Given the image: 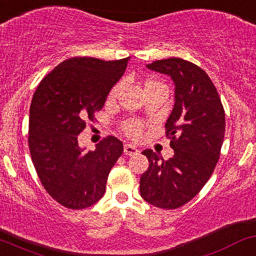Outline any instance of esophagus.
I'll use <instances>...</instances> for the list:
<instances>
[{
	"label": "esophagus",
	"instance_id": "1",
	"mask_svg": "<svg viewBox=\"0 0 256 256\" xmlns=\"http://www.w3.org/2000/svg\"><path fill=\"white\" fill-rule=\"evenodd\" d=\"M124 153L126 156H134V154L140 153V150L134 144H125L124 146Z\"/></svg>",
	"mask_w": 256,
	"mask_h": 256
}]
</instances>
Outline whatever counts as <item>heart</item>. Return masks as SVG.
I'll return each instance as SVG.
<instances>
[{
	"label": "heart",
	"instance_id": "obj_1",
	"mask_svg": "<svg viewBox=\"0 0 256 256\" xmlns=\"http://www.w3.org/2000/svg\"><path fill=\"white\" fill-rule=\"evenodd\" d=\"M158 85H162V84L159 82V81L156 80V78H150V80L146 82L144 87L146 88H148V87L158 86ZM119 90H120V84H118V85H115L113 88H112L110 94H109V100H114V98L116 97ZM124 130H125V132L128 134V136L136 138V137H138L140 134H141L142 124L140 122H136V120H131V122H126L125 125H124Z\"/></svg>",
	"mask_w": 256,
	"mask_h": 256
}]
</instances>
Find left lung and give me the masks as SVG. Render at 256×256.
I'll use <instances>...</instances> for the list:
<instances>
[{
	"label": "left lung",
	"mask_w": 256,
	"mask_h": 256,
	"mask_svg": "<svg viewBox=\"0 0 256 256\" xmlns=\"http://www.w3.org/2000/svg\"><path fill=\"white\" fill-rule=\"evenodd\" d=\"M147 68L171 78L175 104L165 128L172 158L142 152L150 168L140 180L146 202L178 209L198 194L214 171L224 137V110L214 84L203 69L181 58L156 60Z\"/></svg>",
	"instance_id": "1"
}]
</instances>
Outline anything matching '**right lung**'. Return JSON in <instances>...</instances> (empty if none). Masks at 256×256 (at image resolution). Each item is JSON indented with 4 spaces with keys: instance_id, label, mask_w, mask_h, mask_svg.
I'll return each mask as SVG.
<instances>
[{
    "instance_id": "right-lung-1",
    "label": "right lung",
    "mask_w": 256,
    "mask_h": 256,
    "mask_svg": "<svg viewBox=\"0 0 256 256\" xmlns=\"http://www.w3.org/2000/svg\"><path fill=\"white\" fill-rule=\"evenodd\" d=\"M128 60L70 58L46 75L34 94L30 154L42 186L63 206L85 209L104 194L109 172L122 154V142L108 136L94 150H86L78 146V134L103 108Z\"/></svg>"
}]
</instances>
